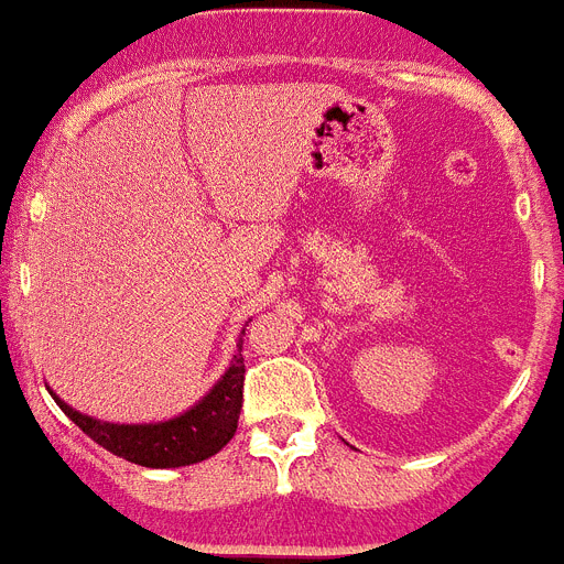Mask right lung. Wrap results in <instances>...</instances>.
Returning <instances> with one entry per match:
<instances>
[{"label": "right lung", "instance_id": "right-lung-1", "mask_svg": "<svg viewBox=\"0 0 564 564\" xmlns=\"http://www.w3.org/2000/svg\"><path fill=\"white\" fill-rule=\"evenodd\" d=\"M242 377H246V365H242L240 338L226 373L210 386L203 400L194 402L182 414L159 420V423H109V420H98V416L72 409L52 388L48 391L63 409V414L107 452L130 460V464L148 466V469H178V466L208 460L235 437L242 409Z\"/></svg>", "mask_w": 564, "mask_h": 564}]
</instances>
